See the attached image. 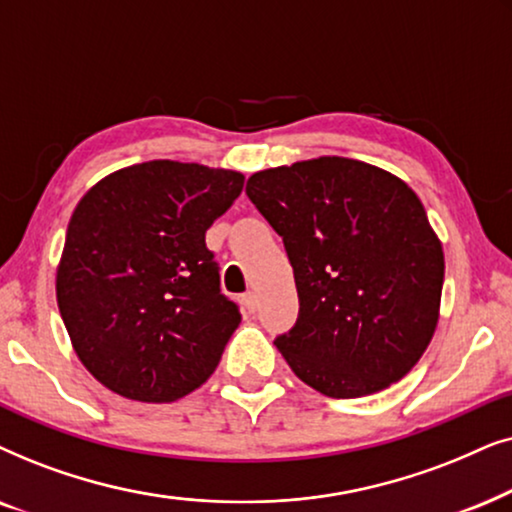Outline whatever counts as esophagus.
Segmentation results:
<instances>
[{
    "label": "esophagus",
    "mask_w": 512,
    "mask_h": 512,
    "mask_svg": "<svg viewBox=\"0 0 512 512\" xmlns=\"http://www.w3.org/2000/svg\"><path fill=\"white\" fill-rule=\"evenodd\" d=\"M241 304H243V309L245 311H248V313H252V311H255L257 309V295H255V292H243V295H241Z\"/></svg>",
    "instance_id": "1"
}]
</instances>
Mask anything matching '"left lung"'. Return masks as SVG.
<instances>
[{"label":"left lung","mask_w":512,"mask_h":512,"mask_svg":"<svg viewBox=\"0 0 512 512\" xmlns=\"http://www.w3.org/2000/svg\"><path fill=\"white\" fill-rule=\"evenodd\" d=\"M245 194L295 271L297 323L274 339L292 372L330 398L403 379L431 342L445 278L419 196L344 156L262 170Z\"/></svg>","instance_id":"1"}]
</instances>
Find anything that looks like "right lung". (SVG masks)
Wrapping results in <instances>:
<instances>
[{"label":"right lung","mask_w":512,"mask_h":512,"mask_svg":"<svg viewBox=\"0 0 512 512\" xmlns=\"http://www.w3.org/2000/svg\"><path fill=\"white\" fill-rule=\"evenodd\" d=\"M245 177L147 161L88 189L67 224L56 295L74 351L109 391L173 403L220 363L241 311L206 231Z\"/></svg>","instance_id":"obj_1"}]
</instances>
